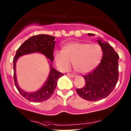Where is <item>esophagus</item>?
<instances>
[{
  "label": "esophagus",
  "instance_id": "34e87169",
  "mask_svg": "<svg viewBox=\"0 0 131 131\" xmlns=\"http://www.w3.org/2000/svg\"><path fill=\"white\" fill-rule=\"evenodd\" d=\"M67 76L69 77H71V78H75V76L73 75V74H72V73H68L67 74Z\"/></svg>",
  "mask_w": 131,
  "mask_h": 131
}]
</instances>
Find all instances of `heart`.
I'll list each match as a JSON object with an SVG mask.
<instances>
[{
    "instance_id": "b5f03b06",
    "label": "heart",
    "mask_w": 131,
    "mask_h": 131,
    "mask_svg": "<svg viewBox=\"0 0 131 131\" xmlns=\"http://www.w3.org/2000/svg\"><path fill=\"white\" fill-rule=\"evenodd\" d=\"M102 56V48L96 43L70 42L66 43L63 50H56L54 52V61L60 70H68L73 62L75 68L81 73L93 70L101 62Z\"/></svg>"
}]
</instances>
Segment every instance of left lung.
<instances>
[{
    "label": "left lung",
    "mask_w": 131,
    "mask_h": 131,
    "mask_svg": "<svg viewBox=\"0 0 131 131\" xmlns=\"http://www.w3.org/2000/svg\"><path fill=\"white\" fill-rule=\"evenodd\" d=\"M90 36L94 34L88 33ZM97 42L103 50L101 62L92 72L84 75V88L77 89L80 97L88 101H98L104 98L112 92L118 80L119 56L114 49L102 39Z\"/></svg>",
    "instance_id": "8db88e82"
}]
</instances>
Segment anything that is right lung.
I'll use <instances>...</instances> for the list:
<instances>
[{
    "label": "right lung",
    "instance_id": "obj_1",
    "mask_svg": "<svg viewBox=\"0 0 131 131\" xmlns=\"http://www.w3.org/2000/svg\"><path fill=\"white\" fill-rule=\"evenodd\" d=\"M54 39L55 37L50 35H35L26 40L16 51V55L13 59L14 83L19 93L25 99L31 102H42L50 98L57 85L58 79L64 75L62 73L58 72L53 68L52 66L53 50L56 43ZM34 52L41 53L49 59V63L50 65V72L46 82L39 90L33 93H28L21 89L17 83L15 73L16 62L20 56Z\"/></svg>",
    "mask_w": 131,
    "mask_h": 131
}]
</instances>
